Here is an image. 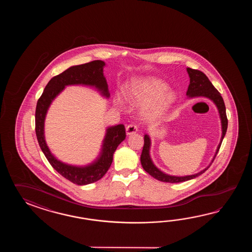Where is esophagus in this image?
I'll list each match as a JSON object with an SVG mask.
<instances>
[{
    "label": "esophagus",
    "instance_id": "obj_1",
    "mask_svg": "<svg viewBox=\"0 0 252 252\" xmlns=\"http://www.w3.org/2000/svg\"><path fill=\"white\" fill-rule=\"evenodd\" d=\"M138 131V127L133 124H129L126 127V134L127 135H132Z\"/></svg>",
    "mask_w": 252,
    "mask_h": 252
}]
</instances>
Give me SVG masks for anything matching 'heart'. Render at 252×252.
<instances>
[{
  "label": "heart",
  "instance_id": "heart-1",
  "mask_svg": "<svg viewBox=\"0 0 252 252\" xmlns=\"http://www.w3.org/2000/svg\"><path fill=\"white\" fill-rule=\"evenodd\" d=\"M128 102L143 107V117L149 121H155L162 117L177 101V94L168 90L164 81L155 76L136 78L129 84L126 93ZM114 105L123 106L121 96L113 100Z\"/></svg>",
  "mask_w": 252,
  "mask_h": 252
}]
</instances>
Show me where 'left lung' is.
I'll use <instances>...</instances> for the list:
<instances>
[{"label": "left lung", "instance_id": "8db88e82", "mask_svg": "<svg viewBox=\"0 0 252 252\" xmlns=\"http://www.w3.org/2000/svg\"><path fill=\"white\" fill-rule=\"evenodd\" d=\"M189 78H190V84L188 86L187 95L188 99H193V98H197V97H204L211 100L214 102L215 106L218 110L219 113L220 120V125H221V137L220 143L217 146V149L215 150L214 158L212 161L210 162L209 165L206 166L204 169L201 171L193 174V175H188V176H172L166 174L165 172L161 171L159 168L156 166L154 162L152 160L150 157V148H151V139L150 135L145 134L144 135V146L142 153L140 156V162L141 166L144 168L145 171L147 172L151 177H154L156 179L159 180L161 182L166 183H181L191 180L195 177H199L203 173L206 171L209 166L212 165L215 157L217 155L219 151L220 147L222 142V139L224 138L225 134L227 131V127H228V120L226 116V109H225L224 102L223 99L220 95L219 92L216 90V88L213 86V84L210 82L208 77L204 75L203 72L199 70L192 69V68H187Z\"/></svg>", "mask_w": 252, "mask_h": 252}]
</instances>
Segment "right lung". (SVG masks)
Instances as JSON below:
<instances>
[{"mask_svg":"<svg viewBox=\"0 0 252 252\" xmlns=\"http://www.w3.org/2000/svg\"><path fill=\"white\" fill-rule=\"evenodd\" d=\"M105 62L92 61L86 64L73 65L59 75L54 76L45 87L38 99L35 113L36 135L38 144L50 165L61 176L78 186H86L100 180L113 163V154L119 145L126 138L124 124L109 126L105 129L99 154L94 160L84 166H76L59 160L50 151L45 139V120L48 109L56 97L65 86H84L93 87L102 97L109 99L107 81L103 75Z\"/></svg>","mask_w":252,"mask_h":252,"instance_id":"1","label":"right lung"}]
</instances>
